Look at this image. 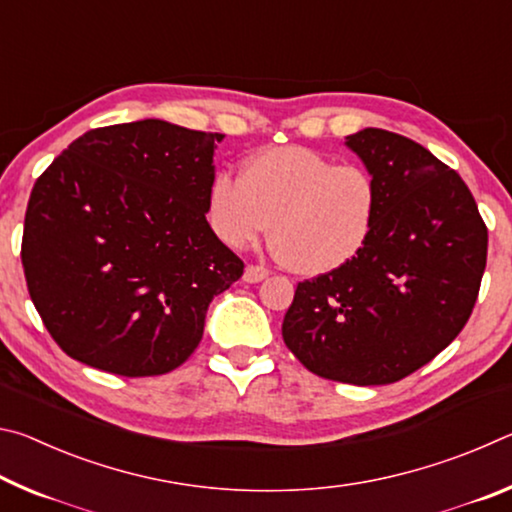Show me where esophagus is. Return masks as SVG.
<instances>
[{
  "label": "esophagus",
  "instance_id": "34e87169",
  "mask_svg": "<svg viewBox=\"0 0 512 512\" xmlns=\"http://www.w3.org/2000/svg\"><path fill=\"white\" fill-rule=\"evenodd\" d=\"M266 277H268V268H264V266H246V271H244V282H248V284H257V282L266 280Z\"/></svg>",
  "mask_w": 512,
  "mask_h": 512
}]
</instances>
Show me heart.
Returning <instances> with one entry per match:
<instances>
[{"label":"heart","mask_w":512,"mask_h":512,"mask_svg":"<svg viewBox=\"0 0 512 512\" xmlns=\"http://www.w3.org/2000/svg\"><path fill=\"white\" fill-rule=\"evenodd\" d=\"M379 189L359 164H334L305 146H275L244 164L241 178L219 173L207 192V219L225 246H253L268 228L291 271L329 273L370 237ZM274 223L271 224L270 221Z\"/></svg>","instance_id":"b5f03b06"}]
</instances>
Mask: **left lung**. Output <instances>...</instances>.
I'll list each match as a JSON object with an SVG mask.
<instances>
[{
	"mask_svg": "<svg viewBox=\"0 0 512 512\" xmlns=\"http://www.w3.org/2000/svg\"><path fill=\"white\" fill-rule=\"evenodd\" d=\"M379 189L370 237L348 264L298 284L282 336L300 363L384 386L452 343L479 296L488 230L463 178L409 137H345Z\"/></svg>",
	"mask_w": 512,
	"mask_h": 512,
	"instance_id": "8db88e82",
	"label": "left lung"
}]
</instances>
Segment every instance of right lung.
<instances>
[{
  "instance_id": "obj_1",
  "label": "right lung",
  "mask_w": 512,
  "mask_h": 512,
  "mask_svg": "<svg viewBox=\"0 0 512 512\" xmlns=\"http://www.w3.org/2000/svg\"><path fill=\"white\" fill-rule=\"evenodd\" d=\"M223 137L162 119L94 128L33 185L22 266L69 357L149 377L201 343L210 302L244 273L205 219Z\"/></svg>"
}]
</instances>
